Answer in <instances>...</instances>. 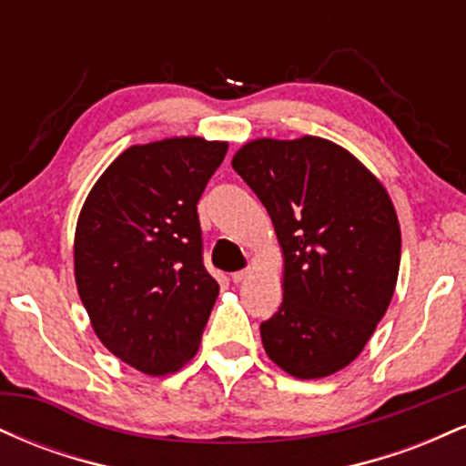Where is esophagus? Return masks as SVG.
Masks as SVG:
<instances>
[{"mask_svg": "<svg viewBox=\"0 0 466 466\" xmlns=\"http://www.w3.org/2000/svg\"><path fill=\"white\" fill-rule=\"evenodd\" d=\"M249 274H251L249 269H238V271H234V274H232V282H237V285H238V282L248 280Z\"/></svg>", "mask_w": 466, "mask_h": 466, "instance_id": "1", "label": "esophagus"}]
</instances>
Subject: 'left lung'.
Returning <instances> with one entry per match:
<instances>
[{"mask_svg":"<svg viewBox=\"0 0 466 466\" xmlns=\"http://www.w3.org/2000/svg\"><path fill=\"white\" fill-rule=\"evenodd\" d=\"M234 170L269 212L285 254V296L260 324L271 361L298 379L355 360L397 287L400 229L386 188L322 137L254 140Z\"/></svg>","mask_w":466,"mask_h":466,"instance_id":"obj_1","label":"left lung"}]
</instances>
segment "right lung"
Returning <instances> with one entry per match:
<instances>
[{
    "mask_svg": "<svg viewBox=\"0 0 466 466\" xmlns=\"http://www.w3.org/2000/svg\"><path fill=\"white\" fill-rule=\"evenodd\" d=\"M226 153V142L201 137L131 147L80 210V300L106 349L147 374L188 361L215 307L218 285L203 267L197 203Z\"/></svg>",
    "mask_w": 466,
    "mask_h": 466,
    "instance_id": "obj_1",
    "label": "right lung"
}]
</instances>
